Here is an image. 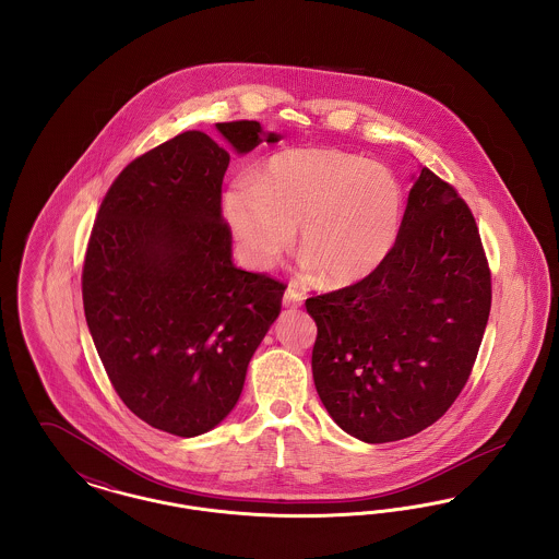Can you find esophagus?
I'll list each match as a JSON object with an SVG mask.
<instances>
[{"mask_svg":"<svg viewBox=\"0 0 559 559\" xmlns=\"http://www.w3.org/2000/svg\"><path fill=\"white\" fill-rule=\"evenodd\" d=\"M301 301H304V295H301V292L293 289V287H289L283 295V306L285 308H297V306H301Z\"/></svg>","mask_w":559,"mask_h":559,"instance_id":"obj_1","label":"esophagus"}]
</instances>
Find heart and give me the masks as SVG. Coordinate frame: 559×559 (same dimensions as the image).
I'll list each match as a JSON object with an SVG mask.
<instances>
[{
  "mask_svg": "<svg viewBox=\"0 0 559 559\" xmlns=\"http://www.w3.org/2000/svg\"><path fill=\"white\" fill-rule=\"evenodd\" d=\"M222 205L247 266H276L299 226L304 266L352 287L390 258L404 197L381 163L340 148H289L272 155L258 180H233Z\"/></svg>",
  "mask_w": 559,
  "mask_h": 559,
  "instance_id": "1",
  "label": "heart"
}]
</instances>
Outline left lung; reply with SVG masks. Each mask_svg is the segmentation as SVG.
Wrapping results in <instances>:
<instances>
[{
    "mask_svg": "<svg viewBox=\"0 0 559 559\" xmlns=\"http://www.w3.org/2000/svg\"><path fill=\"white\" fill-rule=\"evenodd\" d=\"M490 297L474 215L421 167L383 266L358 285L306 299L319 329L314 385L333 421L369 444L436 424L469 379Z\"/></svg>",
    "mask_w": 559,
    "mask_h": 559,
    "instance_id": "left-lung-1",
    "label": "left lung"
}]
</instances>
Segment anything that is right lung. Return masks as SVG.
Here are the masks:
<instances>
[{
	"instance_id": "right-lung-1",
	"label": "right lung",
	"mask_w": 559,
	"mask_h": 559,
	"mask_svg": "<svg viewBox=\"0 0 559 559\" xmlns=\"http://www.w3.org/2000/svg\"><path fill=\"white\" fill-rule=\"evenodd\" d=\"M215 130L237 155L281 140L258 121ZM228 163L197 130L132 160L108 188L81 274L87 329L115 392L144 424L180 438L230 415L285 293L233 264L222 217Z\"/></svg>"
}]
</instances>
